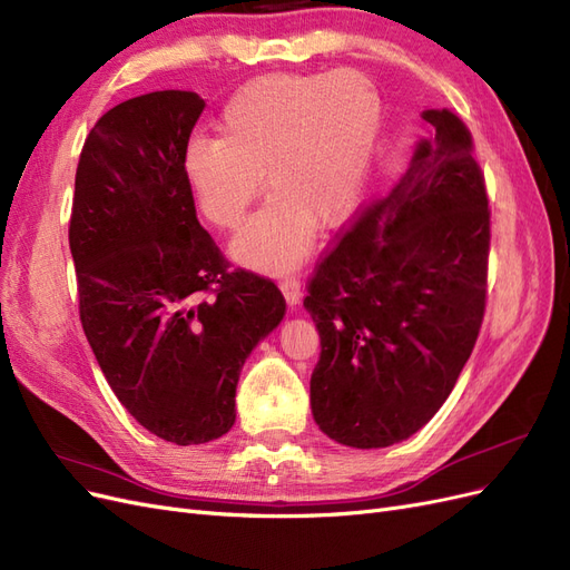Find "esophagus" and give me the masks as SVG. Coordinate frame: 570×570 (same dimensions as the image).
<instances>
[{
    "mask_svg": "<svg viewBox=\"0 0 570 570\" xmlns=\"http://www.w3.org/2000/svg\"><path fill=\"white\" fill-rule=\"evenodd\" d=\"M281 289H283V295H285L289 306H297L299 304V299H302V283L297 278H292V275H289V278H283L281 281Z\"/></svg>",
    "mask_w": 570,
    "mask_h": 570,
    "instance_id": "1",
    "label": "esophagus"
}]
</instances>
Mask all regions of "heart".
<instances>
[{
	"mask_svg": "<svg viewBox=\"0 0 570 570\" xmlns=\"http://www.w3.org/2000/svg\"><path fill=\"white\" fill-rule=\"evenodd\" d=\"M381 95L361 73L266 76L237 90L218 140L189 142L183 176L202 214L235 230L264 189L273 195L235 239L245 264L297 268L316 223L333 228L364 189L381 132Z\"/></svg>",
	"mask_w": 570,
	"mask_h": 570,
	"instance_id": "obj_1",
	"label": "heart"
}]
</instances>
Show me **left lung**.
<instances>
[{"label": "left lung", "instance_id": "1", "mask_svg": "<svg viewBox=\"0 0 570 570\" xmlns=\"http://www.w3.org/2000/svg\"><path fill=\"white\" fill-rule=\"evenodd\" d=\"M406 174L327 254L304 299L321 337L312 413L356 450L411 438L435 416L485 314L490 209L471 132L428 109Z\"/></svg>", "mask_w": 570, "mask_h": 570}]
</instances>
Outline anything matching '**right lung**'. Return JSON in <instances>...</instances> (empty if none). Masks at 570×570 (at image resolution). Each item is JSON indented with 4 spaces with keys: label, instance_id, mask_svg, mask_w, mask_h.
Returning <instances> with one entry per match:
<instances>
[{
    "label": "right lung",
    "instance_id": "1",
    "mask_svg": "<svg viewBox=\"0 0 570 570\" xmlns=\"http://www.w3.org/2000/svg\"><path fill=\"white\" fill-rule=\"evenodd\" d=\"M202 111L197 92L159 90L101 116L68 228L101 373L137 423L180 446L228 433L239 371L285 316L275 283L228 271L199 226L183 157Z\"/></svg>",
    "mask_w": 570,
    "mask_h": 570
}]
</instances>
